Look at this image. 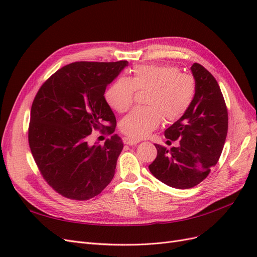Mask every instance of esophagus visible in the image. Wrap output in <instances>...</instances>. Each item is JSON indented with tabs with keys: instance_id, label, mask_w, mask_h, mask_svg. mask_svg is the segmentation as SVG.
<instances>
[{
	"instance_id": "esophagus-1",
	"label": "esophagus",
	"mask_w": 257,
	"mask_h": 257,
	"mask_svg": "<svg viewBox=\"0 0 257 257\" xmlns=\"http://www.w3.org/2000/svg\"><path fill=\"white\" fill-rule=\"evenodd\" d=\"M123 143L125 145H128V146H135L139 143V141H137V139H133L131 137H124L123 138Z\"/></svg>"
}]
</instances>
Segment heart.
<instances>
[{
    "mask_svg": "<svg viewBox=\"0 0 257 257\" xmlns=\"http://www.w3.org/2000/svg\"><path fill=\"white\" fill-rule=\"evenodd\" d=\"M136 90H149V107L132 110L121 120L120 130L131 138L142 139L160 125L163 116L167 122L182 118L195 96V81L173 65H136L130 79L118 78L108 87L105 98L122 113L133 105Z\"/></svg>",
    "mask_w": 257,
    "mask_h": 257,
    "instance_id": "1",
    "label": "heart"
}]
</instances>
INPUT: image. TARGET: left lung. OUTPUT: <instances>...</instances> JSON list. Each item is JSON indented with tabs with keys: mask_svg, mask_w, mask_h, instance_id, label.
Here are the masks:
<instances>
[{
	"mask_svg": "<svg viewBox=\"0 0 257 257\" xmlns=\"http://www.w3.org/2000/svg\"><path fill=\"white\" fill-rule=\"evenodd\" d=\"M195 96L182 118L165 131L167 145L155 144L158 155L151 174L175 189H191L205 180L219 161L228 128L227 108L219 83L198 63L191 67Z\"/></svg>",
	"mask_w": 257,
	"mask_h": 257,
	"instance_id": "8db88e82",
	"label": "left lung"
}]
</instances>
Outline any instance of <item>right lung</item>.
<instances>
[{"label":"right lung","instance_id":"obj_1","mask_svg":"<svg viewBox=\"0 0 257 257\" xmlns=\"http://www.w3.org/2000/svg\"><path fill=\"white\" fill-rule=\"evenodd\" d=\"M127 61L75 62L46 80L31 108L29 145L42 176L69 199L87 200L110 183L123 149L114 134L104 146L88 144L92 130L115 128L105 90Z\"/></svg>","mask_w":257,"mask_h":257}]
</instances>
